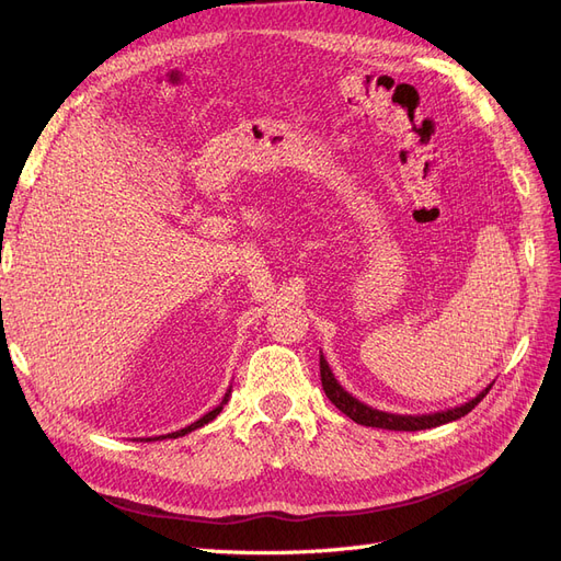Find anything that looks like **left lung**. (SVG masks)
Returning <instances> with one entry per match:
<instances>
[{"label":"left lung","mask_w":561,"mask_h":561,"mask_svg":"<svg viewBox=\"0 0 561 561\" xmlns=\"http://www.w3.org/2000/svg\"><path fill=\"white\" fill-rule=\"evenodd\" d=\"M320 381H322V390H325V396L332 400V404L336 410H342L348 419H353L355 423H360V426H371V428H386V431H426V428H435V426H443V423L456 421L466 416L468 412H472L478 402L489 393L491 383L482 390V393L474 396L472 400H468L466 404H458L451 407V410L445 412H433V414H390V412H381L375 410V407H369L365 402H360L358 398H353L348 390L342 388L332 375V369L325 360V355L320 351Z\"/></svg>","instance_id":"left-lung-1"}]
</instances>
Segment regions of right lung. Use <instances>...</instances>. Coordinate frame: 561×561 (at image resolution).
I'll return each instance as SVG.
<instances>
[{
  "label": "right lung",
  "instance_id": "add662e5",
  "mask_svg": "<svg viewBox=\"0 0 561 561\" xmlns=\"http://www.w3.org/2000/svg\"><path fill=\"white\" fill-rule=\"evenodd\" d=\"M229 398H231V386H229V390L225 393V398H222V402H219L215 410H210L208 414H203L198 421H194L192 426H186V428H182V431H175V433H168V435H159V437H147V439H140V443H154V439H165V437H182V435H186V433H192V431H196V428H201V426H206V423H210L213 419H217V414L225 410V404L229 402Z\"/></svg>",
  "mask_w": 561,
  "mask_h": 561
}]
</instances>
